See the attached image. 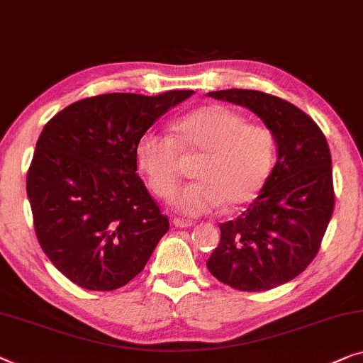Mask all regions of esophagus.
<instances>
[{"label":"esophagus","instance_id":"esophagus-1","mask_svg":"<svg viewBox=\"0 0 363 363\" xmlns=\"http://www.w3.org/2000/svg\"><path fill=\"white\" fill-rule=\"evenodd\" d=\"M172 223L175 228H191V225L194 224L193 220H188V219H183V218H173Z\"/></svg>","mask_w":363,"mask_h":363}]
</instances>
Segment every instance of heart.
I'll use <instances>...</instances> for the list:
<instances>
[{"mask_svg":"<svg viewBox=\"0 0 363 363\" xmlns=\"http://www.w3.org/2000/svg\"><path fill=\"white\" fill-rule=\"evenodd\" d=\"M173 138L145 130L135 143V162L147 185L169 199L180 183V150L203 154L194 177L173 198L188 216L211 213L224 201L242 206L262 191L275 162V138L264 124L245 123L242 114L223 104H208L173 123Z\"/></svg>","mask_w":363,"mask_h":363,"instance_id":"heart-1","label":"heart"}]
</instances>
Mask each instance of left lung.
Listing matches in <instances>:
<instances>
[{
	"instance_id": "8db88e82",
	"label": "left lung",
	"mask_w": 363,
	"mask_h": 363,
	"mask_svg": "<svg viewBox=\"0 0 363 363\" xmlns=\"http://www.w3.org/2000/svg\"><path fill=\"white\" fill-rule=\"evenodd\" d=\"M209 96L245 106L264 121L278 160L255 201L238 219L219 224L208 270L235 290H272L298 277L321 247L334 211L328 140L306 113L273 94L230 88Z\"/></svg>"
}]
</instances>
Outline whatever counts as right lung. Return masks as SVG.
Instances as JSON below:
<instances>
[{
  "label": "right lung",
  "mask_w": 363,
  "mask_h": 363,
  "mask_svg": "<svg viewBox=\"0 0 363 363\" xmlns=\"http://www.w3.org/2000/svg\"><path fill=\"white\" fill-rule=\"evenodd\" d=\"M193 93L98 94L62 109L42 129L26 180L34 229L75 285L124 286L167 234L169 218L138 175L135 143Z\"/></svg>",
  "instance_id": "right-lung-1"
}]
</instances>
